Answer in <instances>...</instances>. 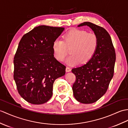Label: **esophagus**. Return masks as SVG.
I'll return each mask as SVG.
<instances>
[{
    "instance_id": "1",
    "label": "esophagus",
    "mask_w": 128,
    "mask_h": 128,
    "mask_svg": "<svg viewBox=\"0 0 128 128\" xmlns=\"http://www.w3.org/2000/svg\"><path fill=\"white\" fill-rule=\"evenodd\" d=\"M71 71V69L69 67V66H66V72H69V71Z\"/></svg>"
}]
</instances>
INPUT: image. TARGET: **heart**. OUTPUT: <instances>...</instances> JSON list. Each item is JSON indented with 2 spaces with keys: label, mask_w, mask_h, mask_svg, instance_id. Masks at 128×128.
Masks as SVG:
<instances>
[{
  "label": "heart",
  "mask_w": 128,
  "mask_h": 128,
  "mask_svg": "<svg viewBox=\"0 0 128 128\" xmlns=\"http://www.w3.org/2000/svg\"><path fill=\"white\" fill-rule=\"evenodd\" d=\"M99 40L94 32H88L83 29H73L63 36V39L56 40L53 43L52 50L56 59L63 62L70 48L72 53L67 59L69 65L84 63L92 58L98 48Z\"/></svg>",
  "instance_id": "b5f03b06"
}]
</instances>
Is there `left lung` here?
I'll list each match as a JSON object with an SVG mask.
<instances>
[{"label": "left lung", "instance_id": "obj_1", "mask_svg": "<svg viewBox=\"0 0 128 128\" xmlns=\"http://www.w3.org/2000/svg\"><path fill=\"white\" fill-rule=\"evenodd\" d=\"M90 26L98 35L99 44L88 63L71 70L76 76L72 90L78 102L92 104L99 100L108 90L114 76L116 53L110 35L104 28L89 22L78 26Z\"/></svg>", "mask_w": 128, "mask_h": 128}]
</instances>
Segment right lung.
<instances>
[{"label": "right lung", "mask_w": 128, "mask_h": 128, "mask_svg": "<svg viewBox=\"0 0 128 128\" xmlns=\"http://www.w3.org/2000/svg\"><path fill=\"white\" fill-rule=\"evenodd\" d=\"M64 29L40 26L20 41L14 59V78L20 96L32 104L48 102L54 81L65 75L66 66L54 58L52 50Z\"/></svg>", "instance_id": "obj_1"}]
</instances>
